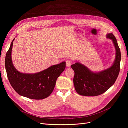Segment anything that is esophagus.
Listing matches in <instances>:
<instances>
[{"label":"esophagus","instance_id":"esophagus-1","mask_svg":"<svg viewBox=\"0 0 128 128\" xmlns=\"http://www.w3.org/2000/svg\"><path fill=\"white\" fill-rule=\"evenodd\" d=\"M71 64H72V60H66V65L67 67H68V68H69V67L70 66Z\"/></svg>","mask_w":128,"mask_h":128}]
</instances>
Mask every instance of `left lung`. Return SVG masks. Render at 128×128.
Returning a JSON list of instances; mask_svg holds the SVG:
<instances>
[{
	"instance_id": "left-lung-1",
	"label": "left lung",
	"mask_w": 128,
	"mask_h": 128,
	"mask_svg": "<svg viewBox=\"0 0 128 128\" xmlns=\"http://www.w3.org/2000/svg\"><path fill=\"white\" fill-rule=\"evenodd\" d=\"M107 38L112 40L116 49V58L113 65L108 69L98 72L90 71L81 63L71 65L75 72L73 82L76 92L84 96H97L106 92L114 84L120 71L121 53L117 40L112 33Z\"/></svg>"
}]
</instances>
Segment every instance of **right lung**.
<instances>
[{"label": "right lung", "mask_w": 128, "mask_h": 128, "mask_svg": "<svg viewBox=\"0 0 128 128\" xmlns=\"http://www.w3.org/2000/svg\"><path fill=\"white\" fill-rule=\"evenodd\" d=\"M14 40V38L5 58L6 75L12 88L20 96L29 98L42 100L48 97L54 88L57 78L65 68V62L35 74L20 72L15 68L12 62L11 51Z\"/></svg>", "instance_id": "1"}]
</instances>
